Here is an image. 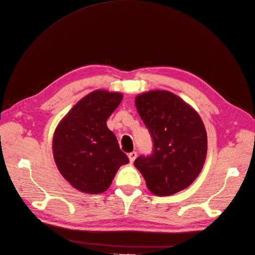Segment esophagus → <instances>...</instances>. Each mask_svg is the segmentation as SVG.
Listing matches in <instances>:
<instances>
[{"label": "esophagus", "mask_w": 255, "mask_h": 255, "mask_svg": "<svg viewBox=\"0 0 255 255\" xmlns=\"http://www.w3.org/2000/svg\"><path fill=\"white\" fill-rule=\"evenodd\" d=\"M128 156V159H129V163L133 164L134 160H135L136 157H137V153H136L135 151H134V152H130Z\"/></svg>", "instance_id": "1"}]
</instances>
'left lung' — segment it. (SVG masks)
Here are the masks:
<instances>
[{"mask_svg":"<svg viewBox=\"0 0 255 255\" xmlns=\"http://www.w3.org/2000/svg\"><path fill=\"white\" fill-rule=\"evenodd\" d=\"M135 105L154 142L150 156L134 161L146 187L159 197L187 188L201 172L206 158L207 135L201 117L194 107L167 90L138 95Z\"/></svg>","mask_w":255,"mask_h":255,"instance_id":"obj_1","label":"left lung"}]
</instances>
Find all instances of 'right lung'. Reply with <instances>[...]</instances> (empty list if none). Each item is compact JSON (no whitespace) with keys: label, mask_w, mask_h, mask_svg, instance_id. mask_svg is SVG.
<instances>
[{"label":"right lung","mask_w":255,"mask_h":255,"mask_svg":"<svg viewBox=\"0 0 255 255\" xmlns=\"http://www.w3.org/2000/svg\"><path fill=\"white\" fill-rule=\"evenodd\" d=\"M120 92L98 89L82 98L53 135V156L64 179L85 194L110 188L118 169L128 163L106 121L122 101Z\"/></svg>","instance_id":"add662e5"}]
</instances>
